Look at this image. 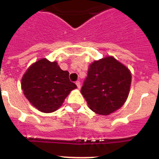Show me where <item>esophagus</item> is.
Instances as JSON below:
<instances>
[{
  "label": "esophagus",
  "mask_w": 159,
  "mask_h": 159,
  "mask_svg": "<svg viewBox=\"0 0 159 159\" xmlns=\"http://www.w3.org/2000/svg\"><path fill=\"white\" fill-rule=\"evenodd\" d=\"M75 84L77 85V88L80 89V81H76V82H75Z\"/></svg>",
  "instance_id": "1"
}]
</instances>
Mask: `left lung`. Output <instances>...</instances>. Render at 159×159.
Listing matches in <instances>:
<instances>
[{"instance_id":"obj_1","label":"left lung","mask_w":159,"mask_h":159,"mask_svg":"<svg viewBox=\"0 0 159 159\" xmlns=\"http://www.w3.org/2000/svg\"><path fill=\"white\" fill-rule=\"evenodd\" d=\"M130 84V70L109 56L90 64L81 93L91 110L108 116L124 104Z\"/></svg>"}]
</instances>
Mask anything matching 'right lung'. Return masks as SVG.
I'll return each mask as SVG.
<instances>
[{
    "instance_id": "right-lung-1",
    "label": "right lung",
    "mask_w": 159,
    "mask_h": 159,
    "mask_svg": "<svg viewBox=\"0 0 159 159\" xmlns=\"http://www.w3.org/2000/svg\"><path fill=\"white\" fill-rule=\"evenodd\" d=\"M77 87L57 62L43 58L32 64L21 79V89L31 104L43 113L56 111Z\"/></svg>"
}]
</instances>
